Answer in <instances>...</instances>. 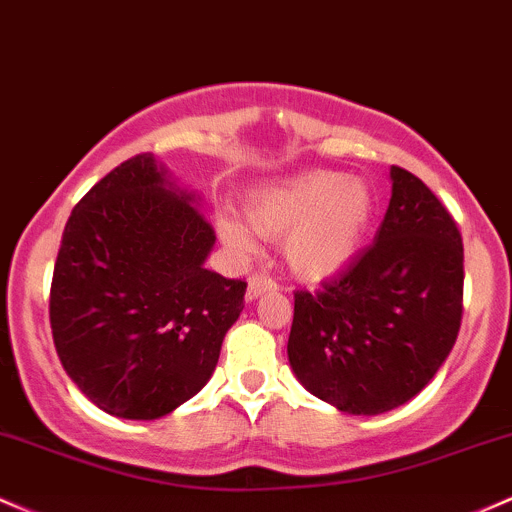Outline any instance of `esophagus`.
Returning a JSON list of instances; mask_svg holds the SVG:
<instances>
[{
    "label": "esophagus",
    "mask_w": 512,
    "mask_h": 512,
    "mask_svg": "<svg viewBox=\"0 0 512 512\" xmlns=\"http://www.w3.org/2000/svg\"><path fill=\"white\" fill-rule=\"evenodd\" d=\"M278 283H275V278L271 273L266 271H258L249 278V287H246V300H256L258 295H263V292L268 290H275Z\"/></svg>",
    "instance_id": "1"
}]
</instances>
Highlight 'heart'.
I'll return each mask as SVG.
<instances>
[{"label": "heart", "instance_id": "obj_1", "mask_svg": "<svg viewBox=\"0 0 512 512\" xmlns=\"http://www.w3.org/2000/svg\"><path fill=\"white\" fill-rule=\"evenodd\" d=\"M377 195L363 179L341 171H309L283 186L263 188L246 200V220L261 237L285 239V258L302 280H329L353 263L370 232ZM222 239L249 249L251 234L239 222H217Z\"/></svg>", "mask_w": 512, "mask_h": 512}]
</instances>
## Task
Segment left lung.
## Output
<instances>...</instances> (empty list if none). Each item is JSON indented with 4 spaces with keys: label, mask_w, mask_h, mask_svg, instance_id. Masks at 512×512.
I'll use <instances>...</instances> for the list:
<instances>
[{
    "label": "left lung",
    "mask_w": 512,
    "mask_h": 512,
    "mask_svg": "<svg viewBox=\"0 0 512 512\" xmlns=\"http://www.w3.org/2000/svg\"><path fill=\"white\" fill-rule=\"evenodd\" d=\"M377 237L317 292H295L287 358L297 380L346 413L392 411L433 380L462 324L464 246L455 217L392 166Z\"/></svg>",
    "instance_id": "obj_1"
}]
</instances>
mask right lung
I'll use <instances>...</instances> for the list:
<instances>
[{
	"label": "right lung",
	"instance_id": "add662e5",
	"mask_svg": "<svg viewBox=\"0 0 512 512\" xmlns=\"http://www.w3.org/2000/svg\"><path fill=\"white\" fill-rule=\"evenodd\" d=\"M215 229L149 152L74 205L50 285L60 363L86 399L152 421L210 380L244 309V280L203 266Z\"/></svg>",
	"mask_w": 512,
	"mask_h": 512
}]
</instances>
